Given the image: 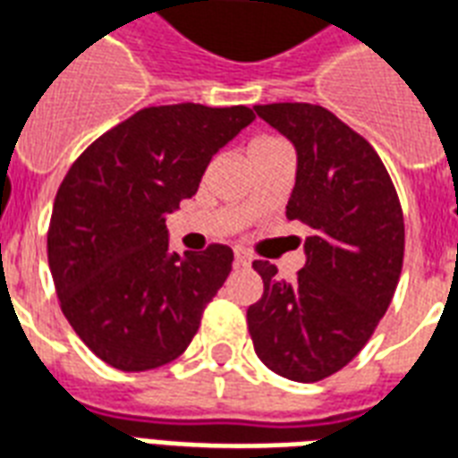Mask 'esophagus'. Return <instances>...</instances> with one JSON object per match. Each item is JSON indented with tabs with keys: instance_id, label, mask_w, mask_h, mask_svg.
Segmentation results:
<instances>
[{
	"instance_id": "1",
	"label": "esophagus",
	"mask_w": 458,
	"mask_h": 458,
	"mask_svg": "<svg viewBox=\"0 0 458 458\" xmlns=\"http://www.w3.org/2000/svg\"><path fill=\"white\" fill-rule=\"evenodd\" d=\"M233 265H236V267H250V258H248L243 250H236V253H233Z\"/></svg>"
}]
</instances>
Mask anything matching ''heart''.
I'll use <instances>...</instances> for the list:
<instances>
[{
  "label": "heart",
  "instance_id": "obj_1",
  "mask_svg": "<svg viewBox=\"0 0 458 458\" xmlns=\"http://www.w3.org/2000/svg\"><path fill=\"white\" fill-rule=\"evenodd\" d=\"M275 143H279V140H275V138H255L248 150H258V148H267V145H275Z\"/></svg>",
  "mask_w": 458,
  "mask_h": 458
}]
</instances>
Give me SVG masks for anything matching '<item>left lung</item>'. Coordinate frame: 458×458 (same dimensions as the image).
Here are the masks:
<instances>
[{"mask_svg": "<svg viewBox=\"0 0 458 458\" xmlns=\"http://www.w3.org/2000/svg\"><path fill=\"white\" fill-rule=\"evenodd\" d=\"M255 114L296 150L286 217L313 233L293 284L253 262L265 292L248 308V332L272 373L318 382L342 370L387 313L403 262L402 205L373 145L325 107L277 102Z\"/></svg>", "mask_w": 458, "mask_h": 458, "instance_id": "left-lung-1", "label": "left lung"}]
</instances>
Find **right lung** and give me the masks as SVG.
<instances>
[{"instance_id":"right-lung-1","label":"right lung","mask_w":458,"mask_h":458,"mask_svg":"<svg viewBox=\"0 0 458 458\" xmlns=\"http://www.w3.org/2000/svg\"><path fill=\"white\" fill-rule=\"evenodd\" d=\"M253 119L243 105L140 109L64 176L47 233L56 296L73 332L116 370L140 373L179 358L229 277L232 248L174 253L165 222Z\"/></svg>"}]
</instances>
